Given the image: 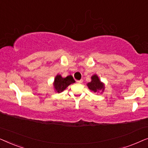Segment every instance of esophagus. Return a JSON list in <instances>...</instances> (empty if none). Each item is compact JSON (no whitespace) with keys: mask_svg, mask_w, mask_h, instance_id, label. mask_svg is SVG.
Here are the masks:
<instances>
[{"mask_svg":"<svg viewBox=\"0 0 148 148\" xmlns=\"http://www.w3.org/2000/svg\"><path fill=\"white\" fill-rule=\"evenodd\" d=\"M77 83H78V84H82V83H83V79L78 80L77 81Z\"/></svg>","mask_w":148,"mask_h":148,"instance_id":"obj_1","label":"esophagus"}]
</instances>
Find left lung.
<instances>
[{"mask_svg":"<svg viewBox=\"0 0 148 148\" xmlns=\"http://www.w3.org/2000/svg\"><path fill=\"white\" fill-rule=\"evenodd\" d=\"M87 86L90 90H92L95 93L98 92L100 90L103 91L104 89V84L100 82L98 77L96 75H94L92 77V82L88 83Z\"/></svg>","mask_w":148,"mask_h":148,"instance_id":"8db88e82","label":"left lung"}]
</instances>
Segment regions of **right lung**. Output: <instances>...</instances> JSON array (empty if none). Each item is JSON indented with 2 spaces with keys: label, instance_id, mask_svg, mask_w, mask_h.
Masks as SVG:
<instances>
[{
  "label": "right lung",
  "instance_id": "1",
  "mask_svg": "<svg viewBox=\"0 0 148 148\" xmlns=\"http://www.w3.org/2000/svg\"><path fill=\"white\" fill-rule=\"evenodd\" d=\"M73 83H75V80L71 75L67 76L65 78H62L60 75H58L54 79V86L56 91L60 93L65 90L70 84H73Z\"/></svg>",
  "mask_w": 148,
  "mask_h": 148
}]
</instances>
